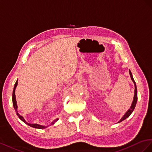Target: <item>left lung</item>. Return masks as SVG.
<instances>
[{"mask_svg":"<svg viewBox=\"0 0 152 152\" xmlns=\"http://www.w3.org/2000/svg\"><path fill=\"white\" fill-rule=\"evenodd\" d=\"M129 74H130V76H131V80L132 81H133V83L134 84V87H135V90H134V99H133V101L132 102V105L131 106V107L129 108V110L125 113V115H124V116L122 117V118L120 119V120L119 121V122L118 123H120L121 122H122L123 120H125L126 118H127L128 117L131 115L132 113L133 112L134 108H135L136 107V103H137V87H136V83H135V81H134V78H133V76H132V75L131 73V71L129 70Z\"/></svg>","mask_w":152,"mask_h":152,"instance_id":"obj_1","label":"left lung"}]
</instances>
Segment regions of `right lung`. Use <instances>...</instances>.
I'll return each instance as SVG.
<instances>
[{
	"mask_svg": "<svg viewBox=\"0 0 152 152\" xmlns=\"http://www.w3.org/2000/svg\"><path fill=\"white\" fill-rule=\"evenodd\" d=\"M17 85H18V80L16 81V82L15 84L14 89H13V92H12V104H13V107H14L15 110V111H16V115L18 116V117L20 118V119L21 121H23V122L25 124H27L28 125H29V126H30V127H34V128H36V129H41L46 128L48 126H43V125H41L37 124H29V123H27V122H26V121L25 120V119L23 118V117L22 116H21V115L18 113V111H17V108H18V106H17L16 101V96H15V89H16V86H17ZM58 120V118H57L56 120H55L53 121V122L51 123V125L54 124L56 122H57V121Z\"/></svg>",
	"mask_w": 152,
	"mask_h": 152,
	"instance_id": "obj_1",
	"label": "right lung"
}]
</instances>
